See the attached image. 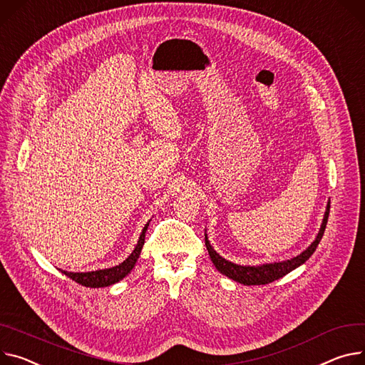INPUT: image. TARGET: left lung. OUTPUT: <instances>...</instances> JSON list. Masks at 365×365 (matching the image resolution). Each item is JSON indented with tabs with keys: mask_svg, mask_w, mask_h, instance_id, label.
Wrapping results in <instances>:
<instances>
[{
	"mask_svg": "<svg viewBox=\"0 0 365 365\" xmlns=\"http://www.w3.org/2000/svg\"><path fill=\"white\" fill-rule=\"evenodd\" d=\"M329 210H330V205L327 203L326 207V213H324V219L322 223V228L317 234V238L314 240V242L308 247L305 251L291 260L287 262H280V263H270V264H263V266H240V264H234L228 260H225L223 257H220L216 251L212 248L207 235L205 234V242H206V248L209 251V256L213 262V264L216 266V269L223 273L225 276L237 280V282L242 284V285H266L273 282V280H277L282 276H285L287 273L292 272L294 269H297L298 266H301L302 263H305L308 259L312 257V255L316 251L324 230H326V223H327V217H329Z\"/></svg>",
	"mask_w": 365,
	"mask_h": 365,
	"instance_id": "obj_1",
	"label": "left lung"
}]
</instances>
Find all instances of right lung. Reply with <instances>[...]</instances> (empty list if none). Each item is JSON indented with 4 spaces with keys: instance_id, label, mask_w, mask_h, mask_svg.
<instances>
[{
    "instance_id": "right-lung-1",
    "label": "right lung",
    "mask_w": 365,
    "mask_h": 365,
    "mask_svg": "<svg viewBox=\"0 0 365 365\" xmlns=\"http://www.w3.org/2000/svg\"><path fill=\"white\" fill-rule=\"evenodd\" d=\"M149 227V222L146 223V227L142 231V235L138 238V242L135 245V248L133 250V253L118 266L110 267V269H103V270H96V272H86V273H73V272H66L61 270L66 276H68L70 279H73L74 282L88 287V288H103V287H109L112 284H117L123 277H125L134 267L140 251H142L143 245H145V237H146V231Z\"/></svg>"
}]
</instances>
